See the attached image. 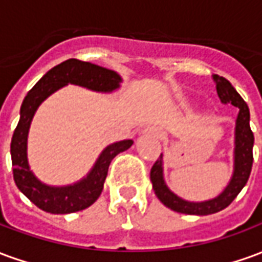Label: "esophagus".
Here are the masks:
<instances>
[{"instance_id":"obj_1","label":"esophagus","mask_w":262,"mask_h":262,"mask_svg":"<svg viewBox=\"0 0 262 262\" xmlns=\"http://www.w3.org/2000/svg\"><path fill=\"white\" fill-rule=\"evenodd\" d=\"M148 133H151V135H154L156 137H161L163 136V133H161V130H159V129H147Z\"/></svg>"}]
</instances>
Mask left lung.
<instances>
[{"label": "left lung", "mask_w": 262, "mask_h": 262, "mask_svg": "<svg viewBox=\"0 0 262 262\" xmlns=\"http://www.w3.org/2000/svg\"><path fill=\"white\" fill-rule=\"evenodd\" d=\"M213 81L216 84V91L220 101L223 103H231L233 106L238 108V115L236 119V129H234V167L233 176L223 192L213 199L203 201V202H189L182 198L177 196L165 185L164 176H163V154H160L159 160L154 163L150 171V180L153 184V189L157 198L164 203L167 208L176 210L178 213L206 214L216 213L227 208L234 198L240 193L244 185L247 184L248 177L253 167V146L254 135L250 127V111L247 103L240 97V94L234 90L225 77L213 74Z\"/></svg>", "instance_id": "left-lung-1"}]
</instances>
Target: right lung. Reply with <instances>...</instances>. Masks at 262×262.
Wrapping results in <instances>:
<instances>
[{
    "label": "right lung",
    "instance_id": "right-lung-1",
    "mask_svg": "<svg viewBox=\"0 0 262 262\" xmlns=\"http://www.w3.org/2000/svg\"><path fill=\"white\" fill-rule=\"evenodd\" d=\"M122 78L118 73L88 61L69 59L49 70L22 102L20 118L11 142V157L14 167V180L16 187L32 203L45 212L64 214L78 212L91 206L103 189V182L108 176L111 161L133 144V140H122L109 144L99 154L92 170L82 180L73 185L50 187L39 181L29 168L28 163V133L33 115L39 105L67 84L84 86L97 92H112L118 90Z\"/></svg>",
    "mask_w": 262,
    "mask_h": 262
}]
</instances>
